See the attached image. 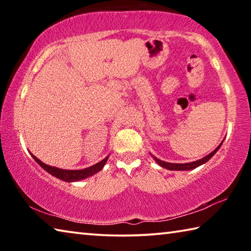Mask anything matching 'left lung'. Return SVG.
Returning a JSON list of instances; mask_svg holds the SVG:
<instances>
[{
    "label": "left lung",
    "mask_w": 251,
    "mask_h": 251,
    "mask_svg": "<svg viewBox=\"0 0 251 251\" xmlns=\"http://www.w3.org/2000/svg\"><path fill=\"white\" fill-rule=\"evenodd\" d=\"M223 143H220L218 147L216 148V150L214 151H211L209 155H207L203 157V158L199 159V160H196V161H192V163H186V164H174V163H167V161H163L160 160L158 158H156V157H154V159L156 160V163L159 165V166L166 168V169H169V171H190V169H194L196 168L198 166H201V165L207 163L208 160H209L212 156H214L216 152H217V151L220 148V146H222Z\"/></svg>",
    "instance_id": "obj_1"
}]
</instances>
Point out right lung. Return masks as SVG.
Returning <instances> with one entry per match:
<instances>
[{
  "label": "right lung",
  "instance_id": "1",
  "mask_svg": "<svg viewBox=\"0 0 251 251\" xmlns=\"http://www.w3.org/2000/svg\"><path fill=\"white\" fill-rule=\"evenodd\" d=\"M31 155L34 158V160H35L42 168L45 169L48 173H50V175L55 176L56 178H58V179L69 181V182L78 181L80 179H85V178L95 175L96 173L101 171V168L104 167V165L106 164V161H107V159H108V156H107L103 160H100V163L93 165V166H91V167L80 169V171H70V169H62V168L49 166V165L44 164L43 161H41L39 158H37V157H35L33 154H31Z\"/></svg>",
  "mask_w": 251,
  "mask_h": 251
}]
</instances>
